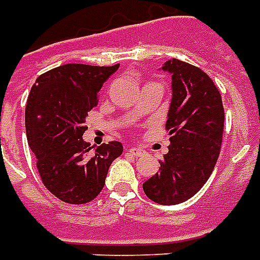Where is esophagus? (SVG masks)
Segmentation results:
<instances>
[{
	"mask_svg": "<svg viewBox=\"0 0 260 260\" xmlns=\"http://www.w3.org/2000/svg\"><path fill=\"white\" fill-rule=\"evenodd\" d=\"M129 153H131V154L135 155V157H140V155L143 154L145 151H143V150L140 149V147H131V149H129Z\"/></svg>",
	"mask_w": 260,
	"mask_h": 260,
	"instance_id": "esophagus-1",
	"label": "esophagus"
}]
</instances>
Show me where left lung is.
I'll return each mask as SVG.
<instances>
[{"mask_svg":"<svg viewBox=\"0 0 260 260\" xmlns=\"http://www.w3.org/2000/svg\"><path fill=\"white\" fill-rule=\"evenodd\" d=\"M162 70L172 76L168 131L171 145L158 174L143 183L154 203L175 205L200 191L219 158L224 128V109L218 88L201 69L171 59Z\"/></svg>","mask_w":260,"mask_h":260,"instance_id":"obj_1","label":"left lung"}]
</instances>
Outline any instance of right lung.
<instances>
[{"label": "right lung", "instance_id": "1", "mask_svg": "<svg viewBox=\"0 0 260 260\" xmlns=\"http://www.w3.org/2000/svg\"><path fill=\"white\" fill-rule=\"evenodd\" d=\"M118 67L69 63L41 74L31 86L26 105L28 145L42 183L60 201L86 204L96 199L111 162L122 154L120 142L92 151L82 139L85 117Z\"/></svg>", "mask_w": 260, "mask_h": 260}]
</instances>
